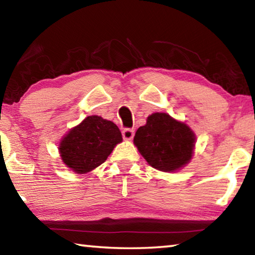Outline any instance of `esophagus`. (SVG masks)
<instances>
[{"label":"esophagus","mask_w":255,"mask_h":255,"mask_svg":"<svg viewBox=\"0 0 255 255\" xmlns=\"http://www.w3.org/2000/svg\"><path fill=\"white\" fill-rule=\"evenodd\" d=\"M133 135H135V130H133V129L126 128V129H124V130H123V137H124V139L130 140V139H132Z\"/></svg>","instance_id":"esophagus-1"}]
</instances>
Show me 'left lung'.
I'll return each instance as SVG.
<instances>
[{
    "label": "left lung",
    "instance_id": "1",
    "mask_svg": "<svg viewBox=\"0 0 255 255\" xmlns=\"http://www.w3.org/2000/svg\"><path fill=\"white\" fill-rule=\"evenodd\" d=\"M133 145L154 169L176 172L191 161L196 135L187 124L165 112H155L137 129Z\"/></svg>",
    "mask_w": 255,
    "mask_h": 255
}]
</instances>
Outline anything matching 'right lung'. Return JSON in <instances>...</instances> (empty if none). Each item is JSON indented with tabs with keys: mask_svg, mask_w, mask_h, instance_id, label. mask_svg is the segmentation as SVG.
<instances>
[{
	"mask_svg": "<svg viewBox=\"0 0 255 255\" xmlns=\"http://www.w3.org/2000/svg\"><path fill=\"white\" fill-rule=\"evenodd\" d=\"M122 141L117 125L100 116H89L64 135L58 150L67 167L85 174L101 165Z\"/></svg>",
	"mask_w": 255,
	"mask_h": 255,
	"instance_id": "1",
	"label": "right lung"
}]
</instances>
